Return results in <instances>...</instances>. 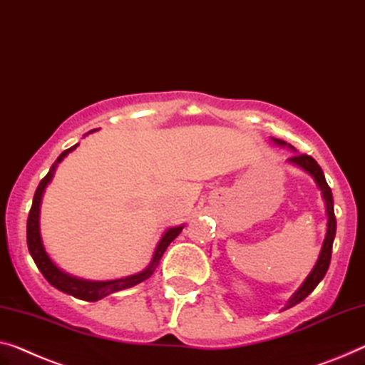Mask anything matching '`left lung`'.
Returning a JSON list of instances; mask_svg holds the SVG:
<instances>
[{"instance_id":"8db88e82","label":"left lung","mask_w":365,"mask_h":365,"mask_svg":"<svg viewBox=\"0 0 365 365\" xmlns=\"http://www.w3.org/2000/svg\"><path fill=\"white\" fill-rule=\"evenodd\" d=\"M274 143L279 144V145H287L285 140H280V139H274ZM288 148H292V145L288 144ZM288 162H292V164H295L300 168H303L304 172H308L309 175L314 178V182H317L319 190H322L324 203H326V215H328V231H326V237H324V242H323L322 252H319L317 265H314L313 270L309 272V275L307 277V280L303 282V285L298 288L295 293H293V297L290 298V300H288L285 309L295 307L297 303L303 302L304 298H307L309 293H312L314 288H317L319 282L323 280V277L326 275V272H328V267H329L331 251H333V241H334V236H336V216H334L333 193H331L329 185L326 183V178H324V173L322 170V167H319L318 162L308 154H295L293 157H290V159H288Z\"/></svg>"}]
</instances>
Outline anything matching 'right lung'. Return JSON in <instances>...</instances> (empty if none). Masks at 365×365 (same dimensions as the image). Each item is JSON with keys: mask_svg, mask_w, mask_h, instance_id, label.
Instances as JSON below:
<instances>
[{"mask_svg": "<svg viewBox=\"0 0 365 365\" xmlns=\"http://www.w3.org/2000/svg\"><path fill=\"white\" fill-rule=\"evenodd\" d=\"M93 130H90V133H93ZM77 145L78 144L72 145V148L63 150L62 154L57 157V160L52 164L51 170H48L47 175L42 178L39 187H37V190H36L34 200H32V206L29 211V217H27V247H29V252L32 255V259H34L37 269L42 272V275L46 277V280L52 287H56L57 290L68 293V295H72L75 298H80V300L98 302V300H101V298L110 295V293L124 290V288H130V287L140 284V282H144L145 279H149V277L154 274L157 264H159L160 257L164 255L165 249L168 247V244H170L173 239L180 235L183 226L170 227V230L165 231V235L162 236L160 242L157 244V249L154 252V257H152V262L149 264V267L140 272V274L126 277V279H116V280H108V282L83 280V279H77V277H73V275L65 274L63 270L58 269L57 265L52 262V259L48 257L46 249H43L41 232H39V211H41L39 208H41V200H42L43 190H46L48 182L52 180L53 172H56L57 165L61 164V162L63 160V157L67 155L68 152H72L75 148H77Z\"/></svg>", "mask_w": 365, "mask_h": 365, "instance_id": "right-lung-1", "label": "right lung"}]
</instances>
